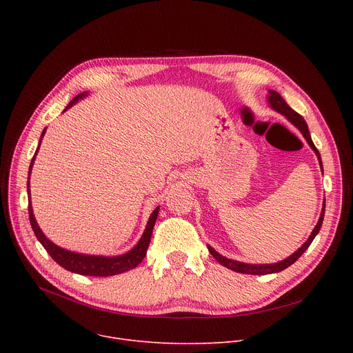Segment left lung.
<instances>
[{"instance_id":"left-lung-1","label":"left lung","mask_w":353,"mask_h":353,"mask_svg":"<svg viewBox=\"0 0 353 353\" xmlns=\"http://www.w3.org/2000/svg\"><path fill=\"white\" fill-rule=\"evenodd\" d=\"M268 104L270 108H273L274 111H277V113H281L282 116H285L296 128L299 130V132L302 133V136L305 137V140L307 141V144L310 145L312 150L314 152V154H316L318 157V161H319V165H321V170L323 173V165H322V159H321V154L318 152V148L314 147L313 141H312V137H310V133H309V128H307V124L305 121V119L296 113L294 110H292L289 107V104L283 100V97L279 94V92L274 91V90H269L268 91ZM323 216H325V201H323V206H322V212H321V217L318 220L316 226H314V229L312 230L310 236L307 237L306 242L296 250L294 253H292L290 256H288L286 259H283V261L277 262V263H262V265H252V263H243V262H239V261H233V259H228L225 256H221L220 253H217L212 246L208 245V249L210 252V254L216 259V261L223 265L225 268L233 270V272H237V273H245V274H270V273H277V272H282L285 270L286 268H289L290 265H293L298 259L305 253V250L310 246V243L313 242V239L316 237V234L319 233L321 228H322V223H323Z\"/></svg>"}]
</instances>
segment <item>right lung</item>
<instances>
[{
	"label": "right lung",
	"mask_w": 353,
	"mask_h": 353,
	"mask_svg": "<svg viewBox=\"0 0 353 353\" xmlns=\"http://www.w3.org/2000/svg\"><path fill=\"white\" fill-rule=\"evenodd\" d=\"M85 96H88V92L84 91L81 94L74 97L67 107L64 108V111H67L68 108H71L74 104L79 103V100L84 99ZM46 130H43L40 141H39V147H37L35 154L30 163V169H28V181H27V193H28V214H30V223L31 228L35 233V237L39 239V242L43 245V248L47 250V253L57 262L61 268L77 273V274H83V276H114L119 273H124L130 269H134L136 266H139L141 263V261L144 259L148 245H150V239H152V233H153V228L156 223V219L159 216V210L160 206H157L150 217H148V221L145 225V229L140 237V240L137 242V245L132 249L125 252L124 254H119V256H97V254H83V253H77V252H71L67 249H63L60 246L55 245L54 242L43 233V230L40 229L39 223L34 217V212H32V205H31V193H30V174L32 170V165L35 161V156L39 153V148L41 145L43 137L46 134Z\"/></svg>",
	"instance_id": "1"
}]
</instances>
